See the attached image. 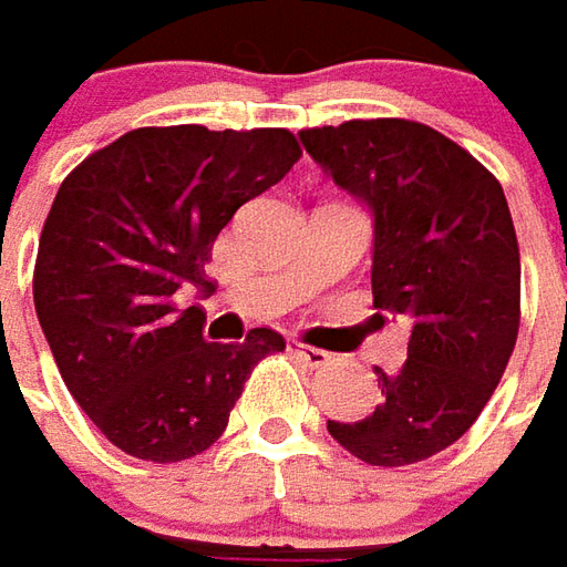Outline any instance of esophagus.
<instances>
[{"label": "esophagus", "mask_w": 567, "mask_h": 567, "mask_svg": "<svg viewBox=\"0 0 567 567\" xmlns=\"http://www.w3.org/2000/svg\"><path fill=\"white\" fill-rule=\"evenodd\" d=\"M288 352H295L297 359H303L310 368H322L328 365V352L319 350V347H307V343H300V340H288Z\"/></svg>", "instance_id": "obj_1"}]
</instances>
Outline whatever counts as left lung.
Returning a JSON list of instances; mask_svg holds the SVG:
<instances>
[{"label":"left lung","instance_id":"1","mask_svg":"<svg viewBox=\"0 0 567 567\" xmlns=\"http://www.w3.org/2000/svg\"><path fill=\"white\" fill-rule=\"evenodd\" d=\"M300 144L368 212L374 307L411 324L405 365L374 368V414L328 433L371 466L426 461L473 426L516 347L522 267L504 189L408 118L310 128Z\"/></svg>","mask_w":567,"mask_h":567}]
</instances>
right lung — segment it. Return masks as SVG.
I'll list each match as a JSON object with an SVG mask.
<instances>
[{"mask_svg": "<svg viewBox=\"0 0 567 567\" xmlns=\"http://www.w3.org/2000/svg\"><path fill=\"white\" fill-rule=\"evenodd\" d=\"M300 159L285 128H134L79 165L54 196L39 239L33 300L66 390L132 457L177 463L227 430L251 368L285 350L272 328L208 343L199 307L205 260L245 202Z\"/></svg>", "mask_w": 567, "mask_h": 567, "instance_id": "obj_1", "label": "right lung"}]
</instances>
